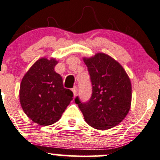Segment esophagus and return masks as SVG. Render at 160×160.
Returning a JSON list of instances; mask_svg holds the SVG:
<instances>
[{
    "instance_id": "1",
    "label": "esophagus",
    "mask_w": 160,
    "mask_h": 160,
    "mask_svg": "<svg viewBox=\"0 0 160 160\" xmlns=\"http://www.w3.org/2000/svg\"><path fill=\"white\" fill-rule=\"evenodd\" d=\"M72 90L74 93V96H77V87L75 86Z\"/></svg>"
}]
</instances>
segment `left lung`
<instances>
[{"instance_id": "left-lung-1", "label": "left lung", "mask_w": 160, "mask_h": 160, "mask_svg": "<svg viewBox=\"0 0 160 160\" xmlns=\"http://www.w3.org/2000/svg\"><path fill=\"white\" fill-rule=\"evenodd\" d=\"M90 75L92 93L89 101L78 105L87 124L98 130L118 125L128 113L132 104V83L124 68L109 55L97 53L83 58Z\"/></svg>"}]
</instances>
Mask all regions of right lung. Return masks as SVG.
<instances>
[{
	"instance_id": "obj_1",
	"label": "right lung",
	"mask_w": 160,
	"mask_h": 160,
	"mask_svg": "<svg viewBox=\"0 0 160 160\" xmlns=\"http://www.w3.org/2000/svg\"><path fill=\"white\" fill-rule=\"evenodd\" d=\"M58 63L53 58H39L20 84L22 108L28 118L39 125L57 122L73 97V92L64 88L62 77L54 71Z\"/></svg>"
}]
</instances>
